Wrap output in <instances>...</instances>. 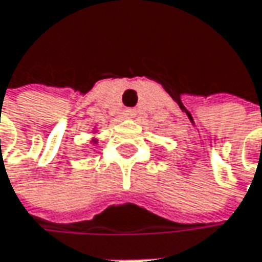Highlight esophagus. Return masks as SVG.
I'll return each instance as SVG.
<instances>
[{
    "mask_svg": "<svg viewBox=\"0 0 262 262\" xmlns=\"http://www.w3.org/2000/svg\"><path fill=\"white\" fill-rule=\"evenodd\" d=\"M125 116H126V117H129V119H131V117H134V116H136V110H133V108L125 110Z\"/></svg>",
    "mask_w": 262,
    "mask_h": 262,
    "instance_id": "34e87169",
    "label": "esophagus"
}]
</instances>
